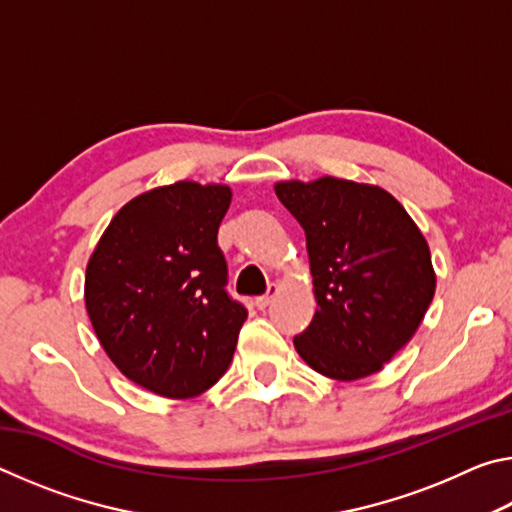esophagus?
Wrapping results in <instances>:
<instances>
[{"mask_svg":"<svg viewBox=\"0 0 512 512\" xmlns=\"http://www.w3.org/2000/svg\"><path fill=\"white\" fill-rule=\"evenodd\" d=\"M277 293H280V287H277V284L273 282V284H268V291L264 293V296H259V298H255V305H257V309H266L268 305H271V302L275 300V296Z\"/></svg>","mask_w":512,"mask_h":512,"instance_id":"1","label":"esophagus"}]
</instances>
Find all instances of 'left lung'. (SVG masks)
Masks as SVG:
<instances>
[{
  "instance_id": "8db88e82",
  "label": "left lung",
  "mask_w": 512,
  "mask_h": 512,
  "mask_svg": "<svg viewBox=\"0 0 512 512\" xmlns=\"http://www.w3.org/2000/svg\"><path fill=\"white\" fill-rule=\"evenodd\" d=\"M307 237L318 309L293 345L325 377L381 370L411 341L436 291L427 241L384 189L341 178L277 183Z\"/></svg>"
}]
</instances>
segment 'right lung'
I'll use <instances>...</instances> for the list:
<instances>
[{"label": "right lung", "instance_id": "1", "mask_svg": "<svg viewBox=\"0 0 512 512\" xmlns=\"http://www.w3.org/2000/svg\"><path fill=\"white\" fill-rule=\"evenodd\" d=\"M225 185L183 180L117 212L85 273L94 332L124 375L162 397L214 386L237 348L246 307L228 293L219 225Z\"/></svg>", "mask_w": 512, "mask_h": 512}]
</instances>
